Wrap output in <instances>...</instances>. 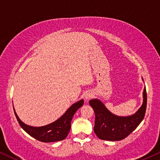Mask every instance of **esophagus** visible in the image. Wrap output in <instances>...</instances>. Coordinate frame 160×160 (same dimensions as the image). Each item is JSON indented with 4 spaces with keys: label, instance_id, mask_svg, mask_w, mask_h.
<instances>
[{
    "label": "esophagus",
    "instance_id": "1",
    "mask_svg": "<svg viewBox=\"0 0 160 160\" xmlns=\"http://www.w3.org/2000/svg\"><path fill=\"white\" fill-rule=\"evenodd\" d=\"M92 96H93V93L92 92H88H88H86V94H85L84 98L86 100H88L89 99L92 98Z\"/></svg>",
    "mask_w": 160,
    "mask_h": 160
}]
</instances>
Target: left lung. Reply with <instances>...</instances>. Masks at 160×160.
I'll return each instance as SVG.
<instances>
[{"instance_id": "obj_1", "label": "left lung", "mask_w": 160, "mask_h": 160, "mask_svg": "<svg viewBox=\"0 0 160 160\" xmlns=\"http://www.w3.org/2000/svg\"><path fill=\"white\" fill-rule=\"evenodd\" d=\"M142 97V104L138 111L135 114L127 117L112 114L98 99L91 100L89 104L95 113L94 131L98 138L103 140L120 141L134 131L142 121L146 111L147 94L145 87Z\"/></svg>"}]
</instances>
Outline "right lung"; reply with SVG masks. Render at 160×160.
I'll return each mask as SVG.
<instances>
[{
	"label": "right lung",
	"mask_w": 160,
	"mask_h": 160,
	"mask_svg": "<svg viewBox=\"0 0 160 160\" xmlns=\"http://www.w3.org/2000/svg\"><path fill=\"white\" fill-rule=\"evenodd\" d=\"M84 100H80L72 105L59 119L46 125L34 127L22 122L15 108L14 112L20 125L24 131L34 138L43 142H53L62 140L67 137L71 128V122L74 113L83 105Z\"/></svg>",
	"instance_id": "obj_1"
}]
</instances>
